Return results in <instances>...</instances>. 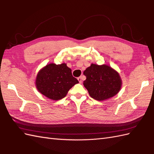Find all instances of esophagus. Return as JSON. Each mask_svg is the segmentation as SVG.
Segmentation results:
<instances>
[{"instance_id": "esophagus-1", "label": "esophagus", "mask_w": 154, "mask_h": 154, "mask_svg": "<svg viewBox=\"0 0 154 154\" xmlns=\"http://www.w3.org/2000/svg\"><path fill=\"white\" fill-rule=\"evenodd\" d=\"M77 79H78L79 82L80 83H82V82H83V76H81L79 77H78Z\"/></svg>"}]
</instances>
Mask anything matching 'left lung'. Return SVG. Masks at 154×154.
I'll return each mask as SVG.
<instances>
[{
	"label": "left lung",
	"instance_id": "8db88e82",
	"mask_svg": "<svg viewBox=\"0 0 154 154\" xmlns=\"http://www.w3.org/2000/svg\"><path fill=\"white\" fill-rule=\"evenodd\" d=\"M83 74L87 77L83 85L92 98L102 101L113 97L119 92L122 81L119 74L110 66L92 63Z\"/></svg>",
	"mask_w": 154,
	"mask_h": 154
}]
</instances>
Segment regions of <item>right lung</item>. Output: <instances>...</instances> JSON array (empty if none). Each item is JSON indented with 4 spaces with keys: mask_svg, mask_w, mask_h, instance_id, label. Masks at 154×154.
<instances>
[{
    "mask_svg": "<svg viewBox=\"0 0 154 154\" xmlns=\"http://www.w3.org/2000/svg\"><path fill=\"white\" fill-rule=\"evenodd\" d=\"M77 83L78 80L73 77L71 69L65 63L46 65L38 71L35 81L38 92L54 100L65 97L69 89Z\"/></svg>",
    "mask_w": 154,
    "mask_h": 154,
    "instance_id": "1",
    "label": "right lung"
}]
</instances>
